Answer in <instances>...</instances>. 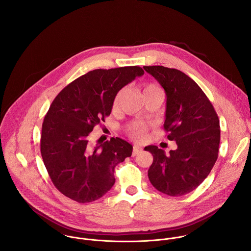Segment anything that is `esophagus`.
<instances>
[{"label": "esophagus", "mask_w": 251, "mask_h": 251, "mask_svg": "<svg viewBox=\"0 0 251 251\" xmlns=\"http://www.w3.org/2000/svg\"><path fill=\"white\" fill-rule=\"evenodd\" d=\"M143 151V149L139 146H133V151H132V156L137 155L138 153H140Z\"/></svg>", "instance_id": "obj_1"}]
</instances>
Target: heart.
<instances>
[{"mask_svg": "<svg viewBox=\"0 0 251 251\" xmlns=\"http://www.w3.org/2000/svg\"><path fill=\"white\" fill-rule=\"evenodd\" d=\"M156 92H161V89L154 85V84H149L146 86V88L144 89V95L148 94V93H156ZM122 93L123 91L119 92V94L116 96L115 98V100H114V107H116L120 101V99H121V96H122ZM144 134H145V128L141 126H137L135 127H133L131 130H130V136L135 139V140H141L143 138Z\"/></svg>", "mask_w": 251, "mask_h": 251, "instance_id": "heart-1", "label": "heart"}]
</instances>
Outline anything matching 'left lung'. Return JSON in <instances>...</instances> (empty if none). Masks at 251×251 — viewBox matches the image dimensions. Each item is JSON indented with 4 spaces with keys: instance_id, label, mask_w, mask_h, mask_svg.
<instances>
[{
    "instance_id": "left-lung-1",
    "label": "left lung",
    "mask_w": 251,
    "mask_h": 251,
    "mask_svg": "<svg viewBox=\"0 0 251 251\" xmlns=\"http://www.w3.org/2000/svg\"><path fill=\"white\" fill-rule=\"evenodd\" d=\"M166 94L164 129L177 143L169 155L156 146L145 148L153 157L148 176L169 196H181L199 186L215 165L220 141L219 120L201 88L183 72L162 66L143 67Z\"/></svg>"
}]
</instances>
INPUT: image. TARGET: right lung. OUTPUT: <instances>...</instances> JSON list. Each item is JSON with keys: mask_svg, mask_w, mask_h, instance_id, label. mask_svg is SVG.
Masks as SVG:
<instances>
[{"mask_svg": "<svg viewBox=\"0 0 251 251\" xmlns=\"http://www.w3.org/2000/svg\"><path fill=\"white\" fill-rule=\"evenodd\" d=\"M139 67L95 70L72 81L51 103L41 130V156L57 189L78 203L102 197L115 183L117 164L132 146L112 137L92 147L90 133L111 114L118 92L142 76Z\"/></svg>", "mask_w": 251, "mask_h": 251, "instance_id": "obj_1", "label": "right lung"}]
</instances>
